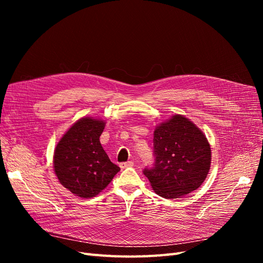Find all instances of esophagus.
<instances>
[{
    "instance_id": "34e87169",
    "label": "esophagus",
    "mask_w": 263,
    "mask_h": 263,
    "mask_svg": "<svg viewBox=\"0 0 263 263\" xmlns=\"http://www.w3.org/2000/svg\"><path fill=\"white\" fill-rule=\"evenodd\" d=\"M134 162L133 161H127V162H122L121 163V168L125 169V168H128V166H133Z\"/></svg>"
}]
</instances>
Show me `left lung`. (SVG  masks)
<instances>
[{"instance_id": "1", "label": "left lung", "mask_w": 263, "mask_h": 263, "mask_svg": "<svg viewBox=\"0 0 263 263\" xmlns=\"http://www.w3.org/2000/svg\"><path fill=\"white\" fill-rule=\"evenodd\" d=\"M155 163L145 168L155 192L164 198L184 196L202 185L211 168L208 139L192 122L174 115L154 133Z\"/></svg>"}]
</instances>
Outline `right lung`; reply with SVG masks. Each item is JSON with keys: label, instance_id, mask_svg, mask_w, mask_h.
<instances>
[{"label": "right lung", "instance_id": "obj_1", "mask_svg": "<svg viewBox=\"0 0 263 263\" xmlns=\"http://www.w3.org/2000/svg\"><path fill=\"white\" fill-rule=\"evenodd\" d=\"M104 127L100 119L83 117L70 127L54 149L55 176L77 196L98 195L121 170L109 160L100 142Z\"/></svg>", "mask_w": 263, "mask_h": 263}]
</instances>
